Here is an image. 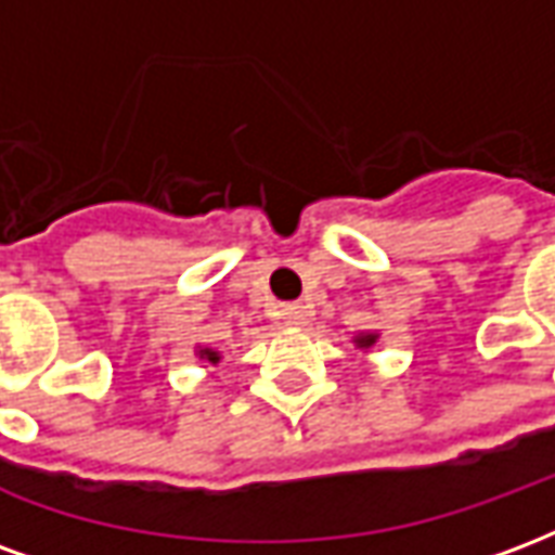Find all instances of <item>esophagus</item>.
I'll use <instances>...</instances> for the list:
<instances>
[{
  "label": "esophagus",
  "instance_id": "1",
  "mask_svg": "<svg viewBox=\"0 0 555 555\" xmlns=\"http://www.w3.org/2000/svg\"><path fill=\"white\" fill-rule=\"evenodd\" d=\"M282 318H285V324L288 326H302L309 321V309H306L302 302H288V306L282 309Z\"/></svg>",
  "mask_w": 555,
  "mask_h": 555
}]
</instances>
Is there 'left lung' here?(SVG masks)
<instances>
[{"instance_id": "1", "label": "left lung", "mask_w": 555, "mask_h": 555, "mask_svg": "<svg viewBox=\"0 0 555 555\" xmlns=\"http://www.w3.org/2000/svg\"><path fill=\"white\" fill-rule=\"evenodd\" d=\"M377 338H380V333H357V336H353V345L369 353V350L377 345Z\"/></svg>"}]
</instances>
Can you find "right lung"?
I'll return each mask as SVG.
<instances>
[{
	"instance_id": "add662e5",
	"label": "right lung",
	"mask_w": 555,
	"mask_h": 555,
	"mask_svg": "<svg viewBox=\"0 0 555 555\" xmlns=\"http://www.w3.org/2000/svg\"><path fill=\"white\" fill-rule=\"evenodd\" d=\"M195 357H198L202 362H210V365H217V362L222 360V353H219L217 348H202V345L195 348Z\"/></svg>"
}]
</instances>
